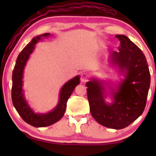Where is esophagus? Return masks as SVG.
Wrapping results in <instances>:
<instances>
[{
  "mask_svg": "<svg viewBox=\"0 0 156 156\" xmlns=\"http://www.w3.org/2000/svg\"><path fill=\"white\" fill-rule=\"evenodd\" d=\"M80 80L82 83H86L88 80V74L86 73H84L81 75V78H80Z\"/></svg>",
  "mask_w": 156,
  "mask_h": 156,
  "instance_id": "esophagus-1",
  "label": "esophagus"
}]
</instances>
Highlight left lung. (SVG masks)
Here are the masks:
<instances>
[{
    "label": "left lung",
    "instance_id": "8db88e82",
    "mask_svg": "<svg viewBox=\"0 0 156 156\" xmlns=\"http://www.w3.org/2000/svg\"><path fill=\"white\" fill-rule=\"evenodd\" d=\"M115 38L120 42L119 51L112 53L109 62L113 67L118 68L125 78L115 89L110 87L109 94L104 87L107 83L98 79L91 78L86 86L90 112L94 119L106 127L121 129L143 113L151 76L141 49L125 35H115ZM110 94L113 102L107 104L104 98Z\"/></svg>",
    "mask_w": 156,
    "mask_h": 156
}]
</instances>
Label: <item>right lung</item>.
Segmentation results:
<instances>
[{
	"instance_id": "add662e5",
	"label": "right lung",
	"mask_w": 156,
	"mask_h": 156,
	"mask_svg": "<svg viewBox=\"0 0 156 156\" xmlns=\"http://www.w3.org/2000/svg\"><path fill=\"white\" fill-rule=\"evenodd\" d=\"M49 36H51L49 33H45L34 37L18 55L12 73V100L13 105L23 120L35 127H44L51 125L61 119L65 114L69 98L72 95L76 87L80 83L79 76H76L66 83L60 89L58 103L54 109L48 113L34 112L28 105L23 89L24 69L29 58L35 48V44L43 38H47Z\"/></svg>"
}]
</instances>
